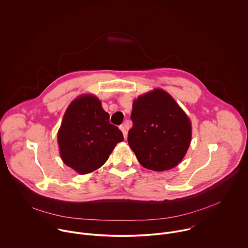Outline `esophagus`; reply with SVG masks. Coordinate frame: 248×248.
<instances>
[{
	"instance_id": "obj_1",
	"label": "esophagus",
	"mask_w": 248,
	"mask_h": 248,
	"mask_svg": "<svg viewBox=\"0 0 248 248\" xmlns=\"http://www.w3.org/2000/svg\"><path fill=\"white\" fill-rule=\"evenodd\" d=\"M119 128H120V130H121V131H122V133H123L124 139H127V135H128V132H127V129H126V126H125V124L121 125Z\"/></svg>"
}]
</instances>
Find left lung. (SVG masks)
I'll return each instance as SVG.
<instances>
[{"mask_svg":"<svg viewBox=\"0 0 248 248\" xmlns=\"http://www.w3.org/2000/svg\"><path fill=\"white\" fill-rule=\"evenodd\" d=\"M133 127L128 142L145 169L163 171L177 166L191 142L188 116L162 89L140 96L133 103Z\"/></svg>","mask_w":248,"mask_h":248,"instance_id":"obj_1","label":"left lung"}]
</instances>
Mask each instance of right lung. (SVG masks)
Returning a JSON list of instances; mask_svg holds the SVG:
<instances>
[{
  "instance_id": "right-lung-1",
  "label": "right lung",
  "mask_w": 248,
  "mask_h": 248,
  "mask_svg": "<svg viewBox=\"0 0 248 248\" xmlns=\"http://www.w3.org/2000/svg\"><path fill=\"white\" fill-rule=\"evenodd\" d=\"M123 140L122 132L109 123V114L93 95H82L70 104L58 132L63 162L80 174L102 167Z\"/></svg>"
}]
</instances>
